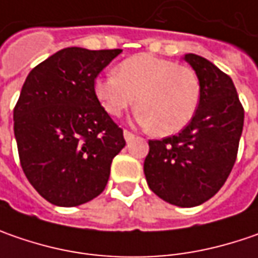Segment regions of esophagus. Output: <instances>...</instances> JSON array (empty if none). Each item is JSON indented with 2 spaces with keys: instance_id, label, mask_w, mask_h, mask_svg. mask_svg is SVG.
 <instances>
[{
  "instance_id": "1",
  "label": "esophagus",
  "mask_w": 258,
  "mask_h": 258,
  "mask_svg": "<svg viewBox=\"0 0 258 258\" xmlns=\"http://www.w3.org/2000/svg\"><path fill=\"white\" fill-rule=\"evenodd\" d=\"M134 137H136V136H134L133 133H130V131H127V130H124V139H125L127 143H130L131 140H134Z\"/></svg>"
}]
</instances>
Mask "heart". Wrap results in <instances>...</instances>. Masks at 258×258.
I'll list each match as a JSON object with an SVG mask.
<instances>
[{"instance_id": "heart-1", "label": "heart", "mask_w": 258, "mask_h": 258, "mask_svg": "<svg viewBox=\"0 0 258 258\" xmlns=\"http://www.w3.org/2000/svg\"><path fill=\"white\" fill-rule=\"evenodd\" d=\"M96 99L118 117L136 104V121L157 136H172L194 119L201 102V82L194 69L151 54H136L115 68V75L98 78Z\"/></svg>"}]
</instances>
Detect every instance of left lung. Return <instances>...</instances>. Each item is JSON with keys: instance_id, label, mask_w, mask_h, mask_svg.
Masks as SVG:
<instances>
[{"instance_id": "8db88e82", "label": "left lung", "mask_w": 258, "mask_h": 258, "mask_svg": "<svg viewBox=\"0 0 258 258\" xmlns=\"http://www.w3.org/2000/svg\"><path fill=\"white\" fill-rule=\"evenodd\" d=\"M199 78L201 102L177 136L149 141L144 174L151 190L182 208L198 207L218 192L237 159L244 109L228 75L202 56H183Z\"/></svg>"}]
</instances>
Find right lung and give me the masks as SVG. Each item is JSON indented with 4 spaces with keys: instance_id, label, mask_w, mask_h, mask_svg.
<instances>
[{
    "instance_id": "add662e5",
    "label": "right lung",
    "mask_w": 258,
    "mask_h": 258,
    "mask_svg": "<svg viewBox=\"0 0 258 258\" xmlns=\"http://www.w3.org/2000/svg\"><path fill=\"white\" fill-rule=\"evenodd\" d=\"M121 49L66 47L28 73L14 108L21 167L33 187L57 207H78L102 194L122 130L101 107L96 76Z\"/></svg>"
}]
</instances>
